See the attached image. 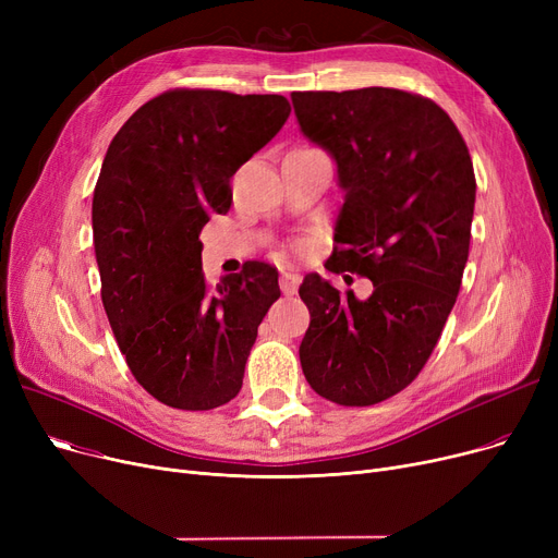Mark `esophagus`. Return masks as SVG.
<instances>
[{"instance_id": "obj_1", "label": "esophagus", "mask_w": 558, "mask_h": 558, "mask_svg": "<svg viewBox=\"0 0 558 558\" xmlns=\"http://www.w3.org/2000/svg\"><path fill=\"white\" fill-rule=\"evenodd\" d=\"M299 284H301V276H299V274H294V271H282V274H280V289L284 291L287 296L296 294Z\"/></svg>"}]
</instances>
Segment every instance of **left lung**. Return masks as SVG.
Masks as SVG:
<instances>
[{
    "mask_svg": "<svg viewBox=\"0 0 558 558\" xmlns=\"http://www.w3.org/2000/svg\"><path fill=\"white\" fill-rule=\"evenodd\" d=\"M305 137L337 162L343 205L326 269L373 282L360 301L307 274L301 366L343 407L377 404L423 371L454 307L471 246L475 171L450 114L396 87L291 93Z\"/></svg>",
    "mask_w": 558,
    "mask_h": 558,
    "instance_id": "left-lung-1",
    "label": "left lung"
}]
</instances>
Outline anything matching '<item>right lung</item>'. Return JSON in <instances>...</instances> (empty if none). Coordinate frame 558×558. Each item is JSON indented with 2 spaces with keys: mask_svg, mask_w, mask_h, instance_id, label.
<instances>
[{
  "mask_svg": "<svg viewBox=\"0 0 558 558\" xmlns=\"http://www.w3.org/2000/svg\"><path fill=\"white\" fill-rule=\"evenodd\" d=\"M280 95L169 90L112 137L93 198L101 301L117 345L156 400L208 412L242 389L257 326L280 299L271 264L210 289L198 234L232 203L230 179L287 122Z\"/></svg>",
  "mask_w": 558,
  "mask_h": 558,
  "instance_id": "right-lung-1",
  "label": "right lung"
}]
</instances>
